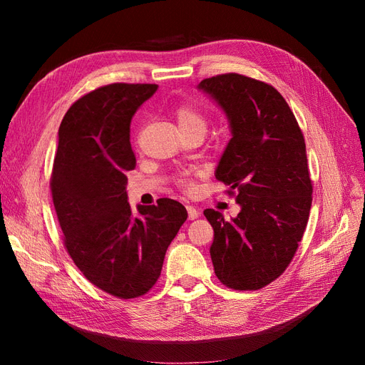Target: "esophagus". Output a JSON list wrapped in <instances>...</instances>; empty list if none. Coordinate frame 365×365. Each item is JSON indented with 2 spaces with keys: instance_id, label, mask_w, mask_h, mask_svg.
Returning <instances> with one entry per match:
<instances>
[{
  "instance_id": "1",
  "label": "esophagus",
  "mask_w": 365,
  "mask_h": 365,
  "mask_svg": "<svg viewBox=\"0 0 365 365\" xmlns=\"http://www.w3.org/2000/svg\"><path fill=\"white\" fill-rule=\"evenodd\" d=\"M187 213H189V219L193 220V219H197L201 216V212L197 208H195L193 205H187Z\"/></svg>"
}]
</instances>
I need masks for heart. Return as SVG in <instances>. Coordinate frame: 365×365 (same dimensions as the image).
Here are the masks:
<instances>
[{"label": "heart", "instance_id": "b5f03b06", "mask_svg": "<svg viewBox=\"0 0 365 365\" xmlns=\"http://www.w3.org/2000/svg\"><path fill=\"white\" fill-rule=\"evenodd\" d=\"M176 118H178V125L181 130L193 129L204 134L207 129V117L200 111V109H196L193 106H180L178 111H176Z\"/></svg>", "mask_w": 365, "mask_h": 365}]
</instances>
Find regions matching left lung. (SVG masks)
Masks as SVG:
<instances>
[{"mask_svg":"<svg viewBox=\"0 0 365 365\" xmlns=\"http://www.w3.org/2000/svg\"><path fill=\"white\" fill-rule=\"evenodd\" d=\"M197 90L222 109L231 138L215 176L236 190L240 212L230 220L213 208L210 256L231 289L269 284L291 263L312 204V182L300 128L271 85L230 73L204 79Z\"/></svg>","mask_w":365,"mask_h":365,"instance_id":"8db88e82","label":"left lung"}]
</instances>
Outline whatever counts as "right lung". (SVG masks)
<instances>
[{
	"label": "right lung",
	"mask_w": 365,
	"mask_h": 365,
	"mask_svg": "<svg viewBox=\"0 0 365 365\" xmlns=\"http://www.w3.org/2000/svg\"><path fill=\"white\" fill-rule=\"evenodd\" d=\"M153 83H111L74 102L58 132L53 204L76 267L97 288L135 298L157 283L165 251L187 219L169 197L128 202L126 172L135 168L130 120L155 94Z\"/></svg>",
	"instance_id": "obj_1"
}]
</instances>
